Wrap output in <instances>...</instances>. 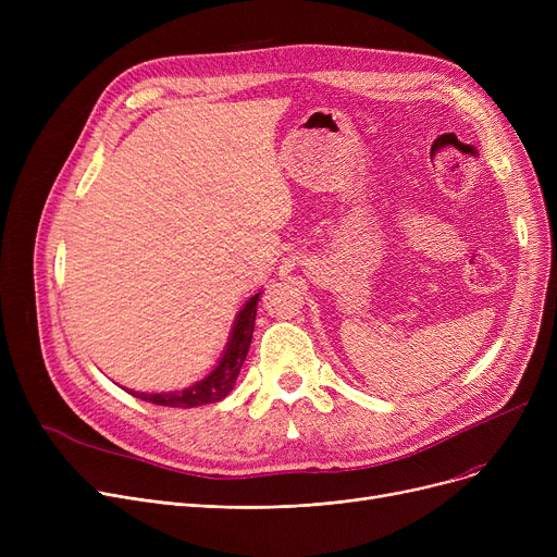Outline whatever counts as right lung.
<instances>
[{
    "label": "right lung",
    "mask_w": 557,
    "mask_h": 557,
    "mask_svg": "<svg viewBox=\"0 0 557 557\" xmlns=\"http://www.w3.org/2000/svg\"><path fill=\"white\" fill-rule=\"evenodd\" d=\"M257 300L259 294L252 296L246 307L239 311L237 323L232 327L230 343L225 347V355L219 361V366L202 379V382L185 388V391H175V393H133L135 397L151 401L158 406H171V408H191V406H202V404H214L221 401L232 388L234 382H237V374L246 361L252 330H255V315H257Z\"/></svg>",
    "instance_id": "add662e5"
}]
</instances>
